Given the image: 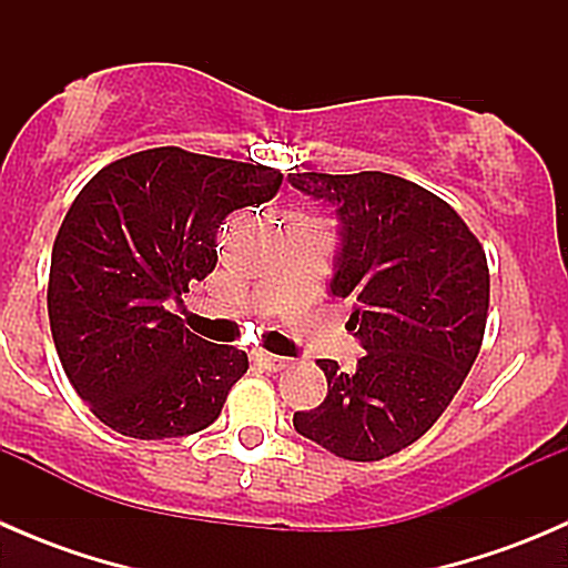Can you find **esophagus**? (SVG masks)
Returning <instances> with one entry per match:
<instances>
[{"instance_id":"1","label":"esophagus","mask_w":568,"mask_h":568,"mask_svg":"<svg viewBox=\"0 0 568 568\" xmlns=\"http://www.w3.org/2000/svg\"><path fill=\"white\" fill-rule=\"evenodd\" d=\"M255 363L266 371H283V368H288L291 359L277 357V354H268V352H255Z\"/></svg>"}]
</instances>
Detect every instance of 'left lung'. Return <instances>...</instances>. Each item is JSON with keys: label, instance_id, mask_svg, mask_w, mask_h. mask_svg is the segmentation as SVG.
Here are the masks:
<instances>
[{"label": "left lung", "instance_id": "obj_1", "mask_svg": "<svg viewBox=\"0 0 568 568\" xmlns=\"http://www.w3.org/2000/svg\"><path fill=\"white\" fill-rule=\"evenodd\" d=\"M329 205L341 247L329 294L352 302L365 357L354 374L318 359L326 398L296 412L302 437L348 462H379L448 409L480 352L489 266L464 220L428 189L387 173H291Z\"/></svg>", "mask_w": 568, "mask_h": 568}]
</instances>
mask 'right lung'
I'll return each mask as SVG.
<instances>
[{
  "mask_svg": "<svg viewBox=\"0 0 568 568\" xmlns=\"http://www.w3.org/2000/svg\"><path fill=\"white\" fill-rule=\"evenodd\" d=\"M280 183L263 164L151 148L77 194L51 250L49 324L73 390L112 432L186 437L220 417L247 354L203 341L168 307L214 272L225 216Z\"/></svg>",
  "mask_w": 568,
  "mask_h": 568,
  "instance_id": "right-lung-1",
  "label": "right lung"
}]
</instances>
